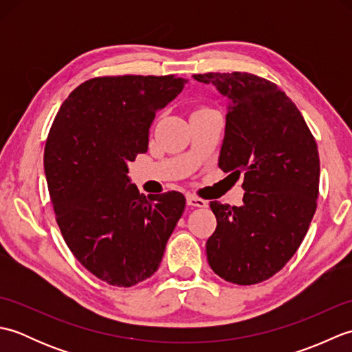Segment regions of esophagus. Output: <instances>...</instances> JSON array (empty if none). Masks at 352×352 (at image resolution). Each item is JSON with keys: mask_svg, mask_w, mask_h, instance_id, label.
<instances>
[{"mask_svg": "<svg viewBox=\"0 0 352 352\" xmlns=\"http://www.w3.org/2000/svg\"><path fill=\"white\" fill-rule=\"evenodd\" d=\"M186 201H188V206H190V207H206L207 206V201L201 199L198 197H193V195H188Z\"/></svg>", "mask_w": 352, "mask_h": 352, "instance_id": "34e87169", "label": "esophagus"}]
</instances>
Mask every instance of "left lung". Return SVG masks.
Masks as SVG:
<instances>
[{
  "instance_id": "left-lung-1",
  "label": "left lung",
  "mask_w": 352,
  "mask_h": 352,
  "mask_svg": "<svg viewBox=\"0 0 352 352\" xmlns=\"http://www.w3.org/2000/svg\"><path fill=\"white\" fill-rule=\"evenodd\" d=\"M228 100L219 168L243 175V204L212 201L208 265L226 281L271 278L300 248L319 195L316 140L295 102L272 81L248 72L195 74Z\"/></svg>"
}]
</instances>
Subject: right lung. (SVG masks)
Here are the masks:
<instances>
[{
	"label": "right lung",
	"instance_id": "right-lung-1",
	"mask_svg": "<svg viewBox=\"0 0 352 352\" xmlns=\"http://www.w3.org/2000/svg\"><path fill=\"white\" fill-rule=\"evenodd\" d=\"M186 83L175 76L95 77L74 89L51 125L43 169L57 226L74 257L110 286L149 278L184 212L180 192L139 193L126 163L146 153L155 111Z\"/></svg>",
	"mask_w": 352,
	"mask_h": 352
}]
</instances>
